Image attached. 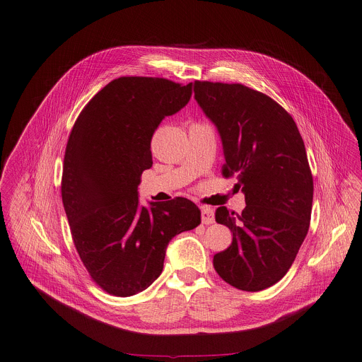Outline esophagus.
<instances>
[{"label": "esophagus", "mask_w": 362, "mask_h": 362, "mask_svg": "<svg viewBox=\"0 0 362 362\" xmlns=\"http://www.w3.org/2000/svg\"><path fill=\"white\" fill-rule=\"evenodd\" d=\"M200 218H202V223L211 225L215 222V212H214V209L208 208V206H203V208L200 209Z\"/></svg>", "instance_id": "obj_1"}]
</instances>
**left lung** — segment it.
<instances>
[{
	"mask_svg": "<svg viewBox=\"0 0 362 362\" xmlns=\"http://www.w3.org/2000/svg\"><path fill=\"white\" fill-rule=\"evenodd\" d=\"M193 91L222 137V176L236 175L246 200L242 214L216 209L233 238L214 268L236 289L262 291L285 276L309 229L314 180L303 140L292 116L261 91L199 80Z\"/></svg>",
	"mask_w": 362,
	"mask_h": 362,
	"instance_id": "obj_1",
	"label": "left lung"
}]
</instances>
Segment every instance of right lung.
I'll return each mask as SVG.
<instances>
[{
  "label": "right lung",
  "instance_id": "obj_1",
  "mask_svg": "<svg viewBox=\"0 0 362 362\" xmlns=\"http://www.w3.org/2000/svg\"><path fill=\"white\" fill-rule=\"evenodd\" d=\"M192 83L119 77L81 110L70 133L62 197L71 238L91 279L132 296L162 274L170 239L200 223L197 206L176 197L140 208L137 186L150 169V143L165 116L187 105Z\"/></svg>",
  "mask_w": 362,
  "mask_h": 362
}]
</instances>
